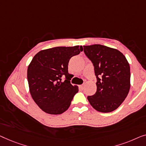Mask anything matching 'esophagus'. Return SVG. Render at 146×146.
Returning a JSON list of instances; mask_svg holds the SVG:
<instances>
[{"instance_id": "34e87169", "label": "esophagus", "mask_w": 146, "mask_h": 146, "mask_svg": "<svg viewBox=\"0 0 146 146\" xmlns=\"http://www.w3.org/2000/svg\"><path fill=\"white\" fill-rule=\"evenodd\" d=\"M84 87H85V85H81L79 86V87L81 88V89H84Z\"/></svg>"}]
</instances>
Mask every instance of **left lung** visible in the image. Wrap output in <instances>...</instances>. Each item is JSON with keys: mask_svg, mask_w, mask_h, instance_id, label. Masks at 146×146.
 I'll return each instance as SVG.
<instances>
[{"mask_svg": "<svg viewBox=\"0 0 146 146\" xmlns=\"http://www.w3.org/2000/svg\"><path fill=\"white\" fill-rule=\"evenodd\" d=\"M84 53L93 64L96 92L87 99L94 109L110 112L122 103L130 87V69L120 51L100 44L83 46Z\"/></svg>", "mask_w": 146, "mask_h": 146, "instance_id": "obj_1", "label": "left lung"}]
</instances>
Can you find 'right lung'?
I'll return each instance as SVG.
<instances>
[{
    "label": "right lung",
    "mask_w": 146,
    "mask_h": 146,
    "mask_svg": "<svg viewBox=\"0 0 146 146\" xmlns=\"http://www.w3.org/2000/svg\"><path fill=\"white\" fill-rule=\"evenodd\" d=\"M83 47H55L39 52L28 67L27 78L31 96L43 111L60 114L68 109L79 89L70 83L68 63ZM65 77L63 82L62 78Z\"/></svg>",
    "instance_id": "1"
}]
</instances>
